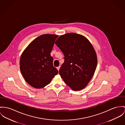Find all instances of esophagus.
<instances>
[{
    "label": "esophagus",
    "instance_id": "obj_1",
    "mask_svg": "<svg viewBox=\"0 0 125 125\" xmlns=\"http://www.w3.org/2000/svg\"><path fill=\"white\" fill-rule=\"evenodd\" d=\"M60 68V66H59V67H57V69H58V71H59V70Z\"/></svg>",
    "mask_w": 125,
    "mask_h": 125
}]
</instances>
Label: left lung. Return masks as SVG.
I'll use <instances>...</instances> for the list:
<instances>
[{"label": "left lung", "mask_w": 125, "mask_h": 125, "mask_svg": "<svg viewBox=\"0 0 125 125\" xmlns=\"http://www.w3.org/2000/svg\"><path fill=\"white\" fill-rule=\"evenodd\" d=\"M55 44L64 55L59 75L74 91L84 89L94 74L97 66L96 51L83 35L70 33L61 35Z\"/></svg>", "instance_id": "obj_1"}]
</instances>
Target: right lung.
Segmentation results:
<instances>
[{
    "instance_id": "right-lung-1",
    "label": "right lung",
    "mask_w": 125,
    "mask_h": 125,
    "mask_svg": "<svg viewBox=\"0 0 125 125\" xmlns=\"http://www.w3.org/2000/svg\"><path fill=\"white\" fill-rule=\"evenodd\" d=\"M58 35L43 34L33 40L24 50L20 59V69L31 86L41 88L49 84L58 73L50 55Z\"/></svg>"
}]
</instances>
